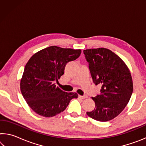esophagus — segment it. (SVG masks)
I'll list each match as a JSON object with an SVG mask.
<instances>
[{"label": "esophagus", "instance_id": "34e87169", "mask_svg": "<svg viewBox=\"0 0 146 146\" xmlns=\"http://www.w3.org/2000/svg\"><path fill=\"white\" fill-rule=\"evenodd\" d=\"M79 97L82 98V99H85V98H88V96H80V95H79Z\"/></svg>", "mask_w": 146, "mask_h": 146}]
</instances>
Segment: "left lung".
Here are the masks:
<instances>
[{"label":"left lung","mask_w":146,"mask_h":146,"mask_svg":"<svg viewBox=\"0 0 146 146\" xmlns=\"http://www.w3.org/2000/svg\"><path fill=\"white\" fill-rule=\"evenodd\" d=\"M83 51L93 82L101 86L100 95L91 98L95 109L86 113L94 120L107 122L117 117L129 102L133 91L131 72L122 59L110 49L101 48Z\"/></svg>","instance_id":"8db88e82"}]
</instances>
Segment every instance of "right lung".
I'll return each instance as SVG.
<instances>
[{"instance_id": "add662e5", "label": "right lung", "mask_w": 146, "mask_h": 146, "mask_svg": "<svg viewBox=\"0 0 146 146\" xmlns=\"http://www.w3.org/2000/svg\"><path fill=\"white\" fill-rule=\"evenodd\" d=\"M80 49L52 46L38 51L29 58L21 79V91L34 112L52 117L64 111L76 93H68L56 86L55 82L64 73L69 62L76 60Z\"/></svg>"}]
</instances>
